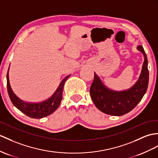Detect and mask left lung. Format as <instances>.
<instances>
[{
	"mask_svg": "<svg viewBox=\"0 0 158 158\" xmlns=\"http://www.w3.org/2000/svg\"><path fill=\"white\" fill-rule=\"evenodd\" d=\"M137 49L143 53L145 60L137 81L128 89L121 91L111 90L105 86L94 73L90 94L95 106L101 112L113 116H122L132 110L143 97L149 82L148 61L143 46L137 45Z\"/></svg>",
	"mask_w": 158,
	"mask_h": 158,
	"instance_id": "left-lung-1",
	"label": "left lung"
}]
</instances>
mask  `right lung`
Listing matches in <instances>:
<instances>
[{
    "mask_svg": "<svg viewBox=\"0 0 158 158\" xmlns=\"http://www.w3.org/2000/svg\"><path fill=\"white\" fill-rule=\"evenodd\" d=\"M9 70L6 75L7 90H8L9 95L11 102L13 104V105L19 110L31 118H41L52 114L60 106V104L61 103V99H62V93L65 82L66 81L70 75L65 77L60 84L56 92L49 98L41 102L31 103L21 101L20 98H19L15 94L10 85Z\"/></svg>",
    "mask_w": 158,
    "mask_h": 158,
    "instance_id": "1",
    "label": "right lung"
}]
</instances>
